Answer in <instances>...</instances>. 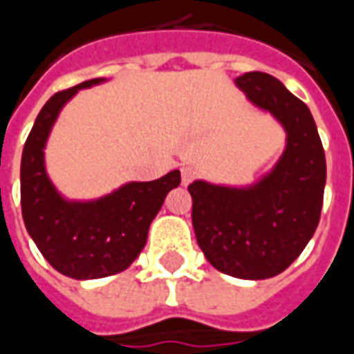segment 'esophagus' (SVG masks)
<instances>
[{
    "mask_svg": "<svg viewBox=\"0 0 354 354\" xmlns=\"http://www.w3.org/2000/svg\"><path fill=\"white\" fill-rule=\"evenodd\" d=\"M194 179H196V169H192V167H183L181 169L183 185L187 187V185H190Z\"/></svg>",
    "mask_w": 354,
    "mask_h": 354,
    "instance_id": "esophagus-1",
    "label": "esophagus"
}]
</instances>
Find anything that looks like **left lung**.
Here are the masks:
<instances>
[{"label": "left lung", "instance_id": "8db88e82", "mask_svg": "<svg viewBox=\"0 0 354 354\" xmlns=\"http://www.w3.org/2000/svg\"><path fill=\"white\" fill-rule=\"evenodd\" d=\"M253 106L286 131V149L269 173L248 187L189 185L192 227L205 259L244 280L280 274L309 244L324 200L326 158L307 104L265 72L234 80Z\"/></svg>", "mask_w": 354, "mask_h": 354}]
</instances>
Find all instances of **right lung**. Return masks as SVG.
I'll use <instances>...</instances> for the list:
<instances>
[{
	"label": "right lung",
	"mask_w": 354,
	"mask_h": 354,
	"mask_svg": "<svg viewBox=\"0 0 354 354\" xmlns=\"http://www.w3.org/2000/svg\"><path fill=\"white\" fill-rule=\"evenodd\" d=\"M104 82L87 80L53 95L39 110L24 142L21 162V205L26 230L53 269L76 280L118 274L147 244L149 227L167 192L181 183L173 169L156 181L125 183L106 196L87 202L66 200L45 171V145L62 106L80 89Z\"/></svg>",
	"instance_id": "add662e5"
}]
</instances>
